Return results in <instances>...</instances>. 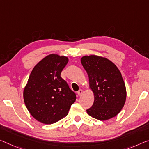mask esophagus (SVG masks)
<instances>
[{"label":"esophagus","instance_id":"obj_1","mask_svg":"<svg viewBox=\"0 0 149 149\" xmlns=\"http://www.w3.org/2000/svg\"><path fill=\"white\" fill-rule=\"evenodd\" d=\"M82 93H83V90L82 89H79L78 91H77V95L80 96L82 94Z\"/></svg>","mask_w":149,"mask_h":149}]
</instances>
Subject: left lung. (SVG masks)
I'll return each instance as SVG.
<instances>
[{"label":"left lung","instance_id":"left-lung-1","mask_svg":"<svg viewBox=\"0 0 149 149\" xmlns=\"http://www.w3.org/2000/svg\"><path fill=\"white\" fill-rule=\"evenodd\" d=\"M81 64L88 74L94 102L87 113L100 121L114 117L126 100V88L120 71L108 59L91 55L84 56Z\"/></svg>","mask_w":149,"mask_h":149}]
</instances>
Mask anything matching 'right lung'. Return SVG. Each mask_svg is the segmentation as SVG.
Segmentation results:
<instances>
[{
  "label": "right lung",
  "mask_w": 149,
  "mask_h": 149,
  "mask_svg": "<svg viewBox=\"0 0 149 149\" xmlns=\"http://www.w3.org/2000/svg\"><path fill=\"white\" fill-rule=\"evenodd\" d=\"M68 58L50 54L33 68L24 90L28 111L37 121L52 124L68 115L76 95L61 77Z\"/></svg>",
  "instance_id": "1"
}]
</instances>
